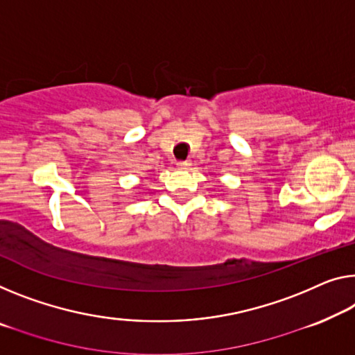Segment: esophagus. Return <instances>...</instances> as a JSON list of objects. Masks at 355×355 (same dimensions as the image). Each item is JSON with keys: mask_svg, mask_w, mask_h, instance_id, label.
Here are the masks:
<instances>
[{"mask_svg": "<svg viewBox=\"0 0 355 355\" xmlns=\"http://www.w3.org/2000/svg\"><path fill=\"white\" fill-rule=\"evenodd\" d=\"M176 166H178V170H187V168L190 166V162H189V160H185V162H178V163H176Z\"/></svg>", "mask_w": 355, "mask_h": 355, "instance_id": "obj_1", "label": "esophagus"}]
</instances>
